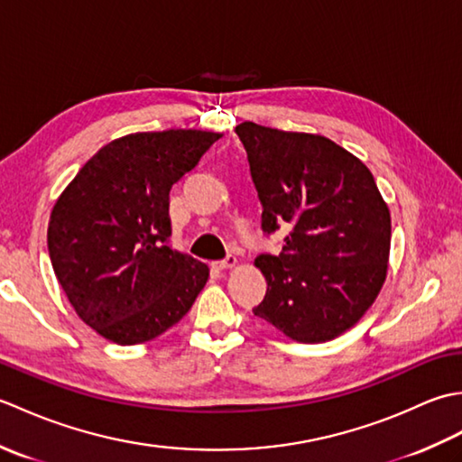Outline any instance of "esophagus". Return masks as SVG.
Returning a JSON list of instances; mask_svg holds the SVG:
<instances>
[{
  "label": "esophagus",
  "mask_w": 462,
  "mask_h": 462,
  "mask_svg": "<svg viewBox=\"0 0 462 462\" xmlns=\"http://www.w3.org/2000/svg\"><path fill=\"white\" fill-rule=\"evenodd\" d=\"M238 263V258L236 256H228L226 260H222V262H216L214 263V268L216 270H230V268H234Z\"/></svg>",
  "instance_id": "obj_1"
}]
</instances>
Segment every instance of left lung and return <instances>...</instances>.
<instances>
[{"label": "left lung", "mask_w": 462, "mask_h": 462, "mask_svg": "<svg viewBox=\"0 0 462 462\" xmlns=\"http://www.w3.org/2000/svg\"><path fill=\"white\" fill-rule=\"evenodd\" d=\"M262 204L263 234L291 226L278 256L260 254L268 282L254 316L300 343L356 326L387 278L391 214L357 156L321 134L240 123Z\"/></svg>", "instance_id": "left-lung-1"}]
</instances>
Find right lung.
<instances>
[{
	"label": "right lung",
	"instance_id": "obj_1",
	"mask_svg": "<svg viewBox=\"0 0 462 462\" xmlns=\"http://www.w3.org/2000/svg\"><path fill=\"white\" fill-rule=\"evenodd\" d=\"M220 133L171 129L121 136L85 162L59 196L47 248L67 300L119 346L179 323L208 266L169 246L171 190Z\"/></svg>",
	"mask_w": 462,
	"mask_h": 462
}]
</instances>
